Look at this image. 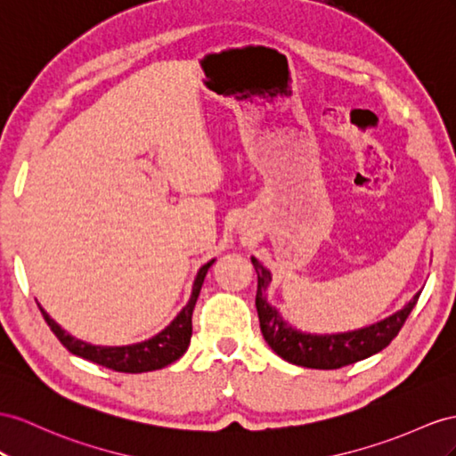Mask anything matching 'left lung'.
Returning a JSON list of instances; mask_svg holds the SVG:
<instances>
[{
  "instance_id": "8db88e82",
  "label": "left lung",
  "mask_w": 456,
  "mask_h": 456,
  "mask_svg": "<svg viewBox=\"0 0 456 456\" xmlns=\"http://www.w3.org/2000/svg\"><path fill=\"white\" fill-rule=\"evenodd\" d=\"M252 265L256 273H258L256 310H258L260 330L265 343L283 360L305 368L337 370L379 353V350H383L399 335L406 318L411 316V312L419 298V293H416L414 298L408 305H404L403 310L395 312L393 316L378 323L368 325V328L331 335L302 333L290 328L281 318V314L277 312V308L272 306L270 300H267L265 290L272 283L270 272L256 258H252Z\"/></svg>"
}]
</instances>
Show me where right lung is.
<instances>
[{
  "label": "right lung",
  "mask_w": 456,
  "mask_h": 456,
  "mask_svg": "<svg viewBox=\"0 0 456 456\" xmlns=\"http://www.w3.org/2000/svg\"><path fill=\"white\" fill-rule=\"evenodd\" d=\"M216 260H209L204 264L198 272L194 285H192V295L189 305H186L175 318L166 330L158 333L156 337H151L148 341L142 343H134V345H126V346H100V345H90L86 341H80L77 337L69 335L65 330H61V325H57L40 305V312L45 320V323L50 325V330L55 333L60 343L80 358L96 362L100 366H106L115 371H125V373H142V371H151V370H161L169 366L171 362L179 360L186 348L191 345V337H192V310L196 306L198 295H200V289L204 283V277Z\"/></svg>",
  "instance_id": "1"
}]
</instances>
